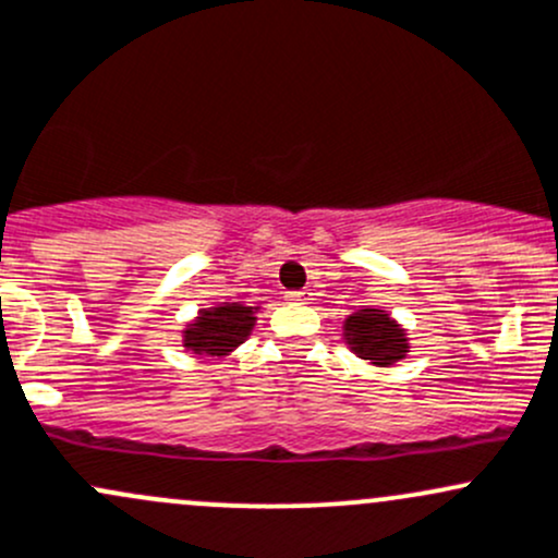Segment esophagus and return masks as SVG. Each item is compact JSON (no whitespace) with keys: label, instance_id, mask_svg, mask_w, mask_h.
<instances>
[{"label":"esophagus","instance_id":"1","mask_svg":"<svg viewBox=\"0 0 558 558\" xmlns=\"http://www.w3.org/2000/svg\"><path fill=\"white\" fill-rule=\"evenodd\" d=\"M289 299H291V302H296V304H304V302H310V299H313V291H310V289L294 291V294H289Z\"/></svg>","mask_w":558,"mask_h":558}]
</instances>
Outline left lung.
Listing matches in <instances>:
<instances>
[{"label": "left lung", "instance_id": "1", "mask_svg": "<svg viewBox=\"0 0 558 558\" xmlns=\"http://www.w3.org/2000/svg\"><path fill=\"white\" fill-rule=\"evenodd\" d=\"M342 337L350 353L372 366H396L409 353L407 328L379 307H363L348 315L342 324Z\"/></svg>", "mask_w": 558, "mask_h": 558}]
</instances>
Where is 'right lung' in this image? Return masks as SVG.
Instances as JSON below:
<instances>
[{
	"mask_svg": "<svg viewBox=\"0 0 558 558\" xmlns=\"http://www.w3.org/2000/svg\"><path fill=\"white\" fill-rule=\"evenodd\" d=\"M262 304L219 302L214 307H201L195 318L181 331V348L197 357H227L232 355L256 326V313Z\"/></svg>",
	"mask_w": 558,
	"mask_h": 558,
	"instance_id": "obj_1",
	"label": "right lung"
}]
</instances>
